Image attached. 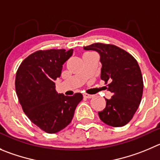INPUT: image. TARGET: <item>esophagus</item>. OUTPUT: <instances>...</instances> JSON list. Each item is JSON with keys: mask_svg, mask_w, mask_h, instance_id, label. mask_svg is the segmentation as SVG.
<instances>
[{"mask_svg": "<svg viewBox=\"0 0 160 160\" xmlns=\"http://www.w3.org/2000/svg\"><path fill=\"white\" fill-rule=\"evenodd\" d=\"M83 97H84L85 98H92V97H93V95H89V94H83Z\"/></svg>", "mask_w": 160, "mask_h": 160, "instance_id": "1", "label": "esophagus"}]
</instances>
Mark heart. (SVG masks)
<instances>
[{
    "mask_svg": "<svg viewBox=\"0 0 160 160\" xmlns=\"http://www.w3.org/2000/svg\"><path fill=\"white\" fill-rule=\"evenodd\" d=\"M91 53V52H88V53H85L84 54H86V53Z\"/></svg>",
    "mask_w": 160,
    "mask_h": 160,
    "instance_id": "b5f03b06",
    "label": "heart"
}]
</instances>
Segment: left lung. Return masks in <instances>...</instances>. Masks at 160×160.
Here are the masks:
<instances>
[{
  "label": "left lung",
  "mask_w": 160,
  "mask_h": 160,
  "mask_svg": "<svg viewBox=\"0 0 160 160\" xmlns=\"http://www.w3.org/2000/svg\"><path fill=\"white\" fill-rule=\"evenodd\" d=\"M100 55L101 79L113 95L106 99L99 118L113 127H122L132 118L141 103L144 82L137 60L128 52L111 44L96 42L84 46Z\"/></svg>",
  "instance_id": "obj_1"
}]
</instances>
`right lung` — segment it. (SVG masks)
<instances>
[{
  "label": "right lung",
  "instance_id": "obj_1",
  "mask_svg": "<svg viewBox=\"0 0 160 160\" xmlns=\"http://www.w3.org/2000/svg\"><path fill=\"white\" fill-rule=\"evenodd\" d=\"M73 50H38L25 58L16 72V92L23 112L32 123L48 133L65 128L72 119L81 93L58 94L54 80Z\"/></svg>",
  "mask_w": 160,
  "mask_h": 160
}]
</instances>
